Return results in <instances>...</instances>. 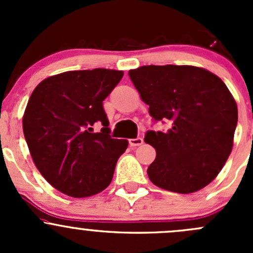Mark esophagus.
Masks as SVG:
<instances>
[{"mask_svg":"<svg viewBox=\"0 0 253 253\" xmlns=\"http://www.w3.org/2000/svg\"><path fill=\"white\" fill-rule=\"evenodd\" d=\"M129 145L131 147H138V145H142L143 144V138H141V137H136V138H131L128 141Z\"/></svg>","mask_w":253,"mask_h":253,"instance_id":"34e87169","label":"esophagus"}]
</instances>
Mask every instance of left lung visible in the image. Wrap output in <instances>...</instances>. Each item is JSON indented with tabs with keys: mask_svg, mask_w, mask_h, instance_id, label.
Returning a JSON list of instances; mask_svg holds the SVG:
<instances>
[{
	"mask_svg": "<svg viewBox=\"0 0 253 253\" xmlns=\"http://www.w3.org/2000/svg\"><path fill=\"white\" fill-rule=\"evenodd\" d=\"M154 121L167 132L148 131L157 150L147 172L158 187L192 193L211 183L233 149L237 106L218 76L195 66H143L128 72Z\"/></svg>",
	"mask_w": 253,
	"mask_h": 253,
	"instance_id": "left-lung-1",
	"label": "left lung"
}]
</instances>
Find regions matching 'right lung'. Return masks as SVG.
<instances>
[{
  "instance_id": "right-lung-1",
  "label": "right lung",
  "mask_w": 253,
  "mask_h": 253,
  "mask_svg": "<svg viewBox=\"0 0 253 253\" xmlns=\"http://www.w3.org/2000/svg\"><path fill=\"white\" fill-rule=\"evenodd\" d=\"M122 71H70L38 84L23 116L34 164L52 187L71 197L96 195L110 185L126 139L111 138L103 101ZM103 126L99 132L93 126Z\"/></svg>"
}]
</instances>
